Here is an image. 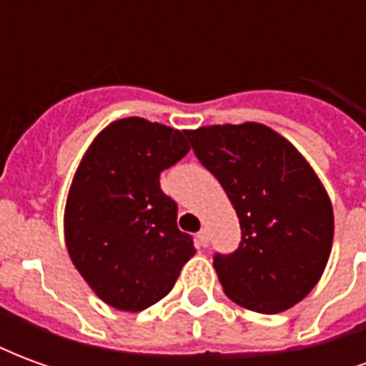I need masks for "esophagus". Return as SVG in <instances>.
Segmentation results:
<instances>
[{
    "mask_svg": "<svg viewBox=\"0 0 366 366\" xmlns=\"http://www.w3.org/2000/svg\"><path fill=\"white\" fill-rule=\"evenodd\" d=\"M198 241H199V245H202V247H207V243H209V233H207L206 227H202V229H199Z\"/></svg>",
    "mask_w": 366,
    "mask_h": 366,
    "instance_id": "obj_1",
    "label": "esophagus"
}]
</instances>
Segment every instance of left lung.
I'll list each match as a JSON object with an SVG mask.
<instances>
[{"instance_id":"obj_1","label":"left lung","mask_w":366,"mask_h":366,"mask_svg":"<svg viewBox=\"0 0 366 366\" xmlns=\"http://www.w3.org/2000/svg\"><path fill=\"white\" fill-rule=\"evenodd\" d=\"M186 135L241 223L237 251L214 257L223 292L259 314L298 304L322 278L333 243V207L314 168L262 123L209 125Z\"/></svg>"}]
</instances>
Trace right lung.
<instances>
[{"instance_id": "obj_1", "label": "right lung", "mask_w": 366, "mask_h": 366, "mask_svg": "<svg viewBox=\"0 0 366 366\" xmlns=\"http://www.w3.org/2000/svg\"><path fill=\"white\" fill-rule=\"evenodd\" d=\"M188 131L125 117L109 123L80 160L64 209V239L76 270L97 298L143 312L172 290L196 254L176 225V202L160 172L190 151Z\"/></svg>"}]
</instances>
